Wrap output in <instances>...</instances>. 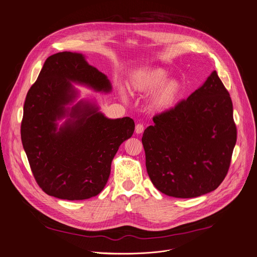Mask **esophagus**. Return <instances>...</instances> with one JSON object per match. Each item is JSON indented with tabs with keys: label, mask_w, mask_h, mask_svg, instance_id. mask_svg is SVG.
Segmentation results:
<instances>
[{
	"label": "esophagus",
	"mask_w": 257,
	"mask_h": 257,
	"mask_svg": "<svg viewBox=\"0 0 257 257\" xmlns=\"http://www.w3.org/2000/svg\"><path fill=\"white\" fill-rule=\"evenodd\" d=\"M143 131H144V126H143V124H141V123L137 124L136 127H135V132H136L137 134H140V133H142Z\"/></svg>",
	"instance_id": "1"
}]
</instances>
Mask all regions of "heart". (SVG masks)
<instances>
[{"label": "heart", "mask_w": 257, "mask_h": 257, "mask_svg": "<svg viewBox=\"0 0 257 257\" xmlns=\"http://www.w3.org/2000/svg\"><path fill=\"white\" fill-rule=\"evenodd\" d=\"M167 72L160 67H148L136 71L130 78L129 90L136 94H146L155 89L150 98L149 108L156 113L172 109L181 94L182 85L178 79H166Z\"/></svg>", "instance_id": "b5f03b06"}]
</instances>
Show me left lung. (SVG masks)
Masks as SVG:
<instances>
[{
  "mask_svg": "<svg viewBox=\"0 0 257 257\" xmlns=\"http://www.w3.org/2000/svg\"><path fill=\"white\" fill-rule=\"evenodd\" d=\"M153 122L144 130L142 144L154 187L182 199L216 190L228 173L237 139L232 101L217 71Z\"/></svg>",
  "mask_w": 257,
  "mask_h": 257,
  "instance_id": "8db88e82",
  "label": "left lung"
}]
</instances>
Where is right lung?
Segmentation results:
<instances>
[{"mask_svg": "<svg viewBox=\"0 0 257 257\" xmlns=\"http://www.w3.org/2000/svg\"><path fill=\"white\" fill-rule=\"evenodd\" d=\"M98 92L112 90L108 77L80 53L63 51L49 56L27 93L21 139L32 174L49 196L87 200L106 186L119 146L134 132L133 119H108L98 107L79 101L71 82ZM69 119L59 128L57 121Z\"/></svg>", "mask_w": 257, "mask_h": 257, "instance_id": "1", "label": "right lung"}]
</instances>
